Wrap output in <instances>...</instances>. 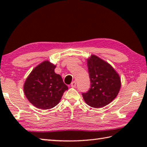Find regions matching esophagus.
<instances>
[{"label":"esophagus","mask_w":147,"mask_h":147,"mask_svg":"<svg viewBox=\"0 0 147 147\" xmlns=\"http://www.w3.org/2000/svg\"><path fill=\"white\" fill-rule=\"evenodd\" d=\"M71 86L72 87V88H76V82L75 81H73V82L71 83Z\"/></svg>","instance_id":"esophagus-1"}]
</instances>
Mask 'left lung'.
Wrapping results in <instances>:
<instances>
[{
  "label": "left lung",
  "mask_w": 147,
  "mask_h": 147,
  "mask_svg": "<svg viewBox=\"0 0 147 147\" xmlns=\"http://www.w3.org/2000/svg\"><path fill=\"white\" fill-rule=\"evenodd\" d=\"M88 67L91 86L88 91L82 93L84 100L95 108L108 105L120 90V77L111 65L95 55L88 59Z\"/></svg>",
  "instance_id": "left-lung-1"
}]
</instances>
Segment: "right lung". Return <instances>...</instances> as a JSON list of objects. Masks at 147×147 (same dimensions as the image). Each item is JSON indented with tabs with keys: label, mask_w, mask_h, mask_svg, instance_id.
<instances>
[{
	"label": "right lung",
	"mask_w": 147,
	"mask_h": 147,
	"mask_svg": "<svg viewBox=\"0 0 147 147\" xmlns=\"http://www.w3.org/2000/svg\"><path fill=\"white\" fill-rule=\"evenodd\" d=\"M55 68L54 64L45 61L36 67L26 80L24 94L36 108L43 109L54 108L68 89L61 76L55 73Z\"/></svg>",
	"instance_id": "right-lung-1"
}]
</instances>
